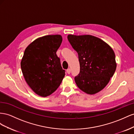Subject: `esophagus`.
I'll return each instance as SVG.
<instances>
[{"mask_svg": "<svg viewBox=\"0 0 134 134\" xmlns=\"http://www.w3.org/2000/svg\"><path fill=\"white\" fill-rule=\"evenodd\" d=\"M66 71H67V73L68 74H70V73H71V69H70V68H68Z\"/></svg>", "mask_w": 134, "mask_h": 134, "instance_id": "esophagus-1", "label": "esophagus"}]
</instances>
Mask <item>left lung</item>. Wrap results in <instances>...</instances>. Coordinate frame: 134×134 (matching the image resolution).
<instances>
[{
	"mask_svg": "<svg viewBox=\"0 0 134 134\" xmlns=\"http://www.w3.org/2000/svg\"><path fill=\"white\" fill-rule=\"evenodd\" d=\"M77 52L80 72L75 77L79 88L88 94H94L105 87L116 69L115 54L104 41L89 35L67 36Z\"/></svg>",
	"mask_w": 134,
	"mask_h": 134,
	"instance_id": "8db88e82",
	"label": "left lung"
}]
</instances>
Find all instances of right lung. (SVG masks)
Here are the masks:
<instances>
[{"label": "right lung", "mask_w": 134, "mask_h": 134, "mask_svg": "<svg viewBox=\"0 0 134 134\" xmlns=\"http://www.w3.org/2000/svg\"><path fill=\"white\" fill-rule=\"evenodd\" d=\"M59 35L38 38L25 49L21 62L23 75L36 94L45 97L58 89L65 75L56 52L62 43Z\"/></svg>", "instance_id": "right-lung-1"}]
</instances>
